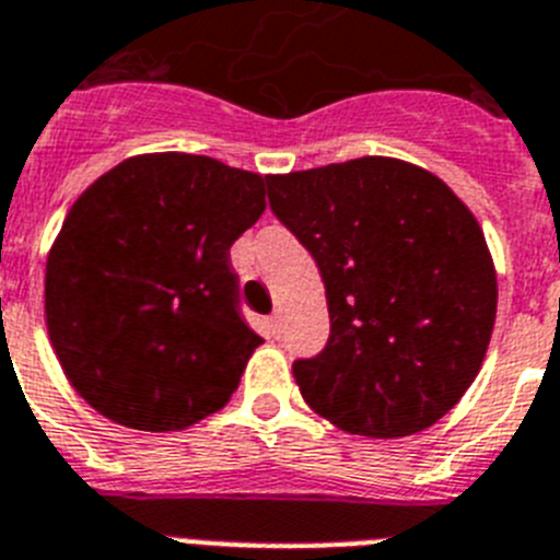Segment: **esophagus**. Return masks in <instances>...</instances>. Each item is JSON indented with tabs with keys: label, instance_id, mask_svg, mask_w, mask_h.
Masks as SVG:
<instances>
[{
	"label": "esophagus",
	"instance_id": "obj_1",
	"mask_svg": "<svg viewBox=\"0 0 560 560\" xmlns=\"http://www.w3.org/2000/svg\"><path fill=\"white\" fill-rule=\"evenodd\" d=\"M266 328H269V334L271 337H280V334H283V319H280V314H271L269 319H266Z\"/></svg>",
	"mask_w": 560,
	"mask_h": 560
}]
</instances>
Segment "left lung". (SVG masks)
I'll list each match as a JSON object with an SVG mask.
<instances>
[{
	"mask_svg": "<svg viewBox=\"0 0 560 560\" xmlns=\"http://www.w3.org/2000/svg\"><path fill=\"white\" fill-rule=\"evenodd\" d=\"M269 207L317 262L331 334L294 362L300 394L346 433L436 424L485 362L495 269L453 189L396 158L269 175Z\"/></svg>",
	"mask_w": 560,
	"mask_h": 560,
	"instance_id": "left-lung-1",
	"label": "left lung"
}]
</instances>
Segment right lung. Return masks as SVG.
Instances as JSON below:
<instances>
[{"mask_svg": "<svg viewBox=\"0 0 560 560\" xmlns=\"http://www.w3.org/2000/svg\"><path fill=\"white\" fill-rule=\"evenodd\" d=\"M262 175L207 155L127 158L88 186L47 257L45 317L67 380L124 428L221 410L260 346L229 248L266 209Z\"/></svg>", "mask_w": 560, "mask_h": 560, "instance_id": "right-lung-1", "label": "right lung"}]
</instances>
